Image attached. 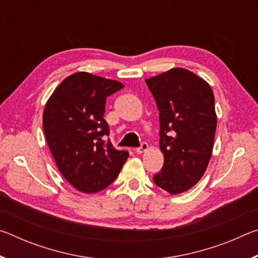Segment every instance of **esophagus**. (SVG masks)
Wrapping results in <instances>:
<instances>
[{"label": "esophagus", "mask_w": 258, "mask_h": 258, "mask_svg": "<svg viewBox=\"0 0 258 258\" xmlns=\"http://www.w3.org/2000/svg\"><path fill=\"white\" fill-rule=\"evenodd\" d=\"M148 149H149V146H148V143L143 142L142 145H141V147H139V148H137V149H135V152H137L138 155H140V154H142V152L147 151Z\"/></svg>", "instance_id": "obj_1"}]
</instances>
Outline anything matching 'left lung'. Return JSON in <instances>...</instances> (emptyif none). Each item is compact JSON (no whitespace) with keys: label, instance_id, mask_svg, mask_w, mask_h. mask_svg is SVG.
Instances as JSON below:
<instances>
[{"label":"left lung","instance_id":"1","mask_svg":"<svg viewBox=\"0 0 258 258\" xmlns=\"http://www.w3.org/2000/svg\"><path fill=\"white\" fill-rule=\"evenodd\" d=\"M159 110L164 166L154 182L171 195L190 190L206 172L217 124L208 83L184 68L147 78Z\"/></svg>","mask_w":258,"mask_h":258}]
</instances>
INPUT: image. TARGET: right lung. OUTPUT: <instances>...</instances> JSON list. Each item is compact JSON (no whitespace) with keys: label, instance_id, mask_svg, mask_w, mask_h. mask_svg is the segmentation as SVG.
I'll return each instance as SVG.
<instances>
[{"label":"right lung","instance_id":"right-lung-1","mask_svg":"<svg viewBox=\"0 0 258 258\" xmlns=\"http://www.w3.org/2000/svg\"><path fill=\"white\" fill-rule=\"evenodd\" d=\"M123 87L118 81L80 72L64 78L45 104L43 130L56 167L84 194L111 184L128 158L127 151L102 140L109 135L106 99Z\"/></svg>","mask_w":258,"mask_h":258}]
</instances>
